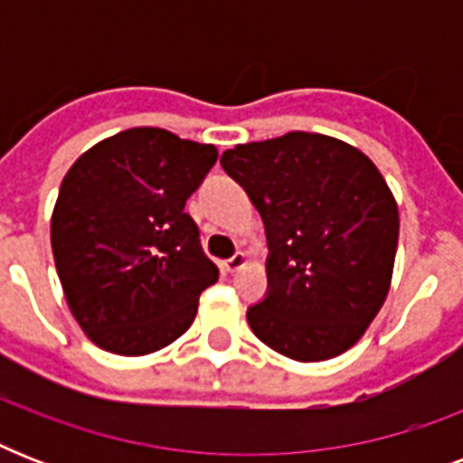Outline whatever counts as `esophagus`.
I'll return each instance as SVG.
<instances>
[{
    "label": "esophagus",
    "mask_w": 463,
    "mask_h": 463,
    "mask_svg": "<svg viewBox=\"0 0 463 463\" xmlns=\"http://www.w3.org/2000/svg\"><path fill=\"white\" fill-rule=\"evenodd\" d=\"M245 264H247V257L242 252H238V254H232L231 260L225 261L223 267H225V271H231L232 274V271H240V269L245 267Z\"/></svg>",
    "instance_id": "esophagus-1"
}]
</instances>
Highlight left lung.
<instances>
[{
	"label": "left lung",
	"mask_w": 463,
	"mask_h": 463,
	"mask_svg": "<svg viewBox=\"0 0 463 463\" xmlns=\"http://www.w3.org/2000/svg\"><path fill=\"white\" fill-rule=\"evenodd\" d=\"M221 165L267 231V298L247 309L261 344L319 363L348 351L384 305L399 209L373 160L309 132L238 144Z\"/></svg>",
	"instance_id": "1"
}]
</instances>
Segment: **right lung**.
Returning <instances> with one entry per match:
<instances>
[{
	"instance_id": "obj_1",
	"label": "right lung",
	"mask_w": 463,
	"mask_h": 463,
	"mask_svg": "<svg viewBox=\"0 0 463 463\" xmlns=\"http://www.w3.org/2000/svg\"><path fill=\"white\" fill-rule=\"evenodd\" d=\"M216 146L158 127L103 139L69 167L50 240L69 309L103 351L146 355L192 326L218 267L184 203Z\"/></svg>"
}]
</instances>
